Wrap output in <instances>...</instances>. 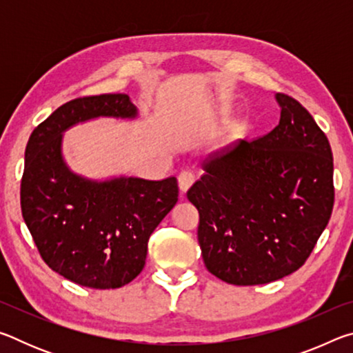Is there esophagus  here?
Instances as JSON below:
<instances>
[{"mask_svg": "<svg viewBox=\"0 0 353 353\" xmlns=\"http://www.w3.org/2000/svg\"><path fill=\"white\" fill-rule=\"evenodd\" d=\"M194 183V174L191 171H182L179 174V188H181L182 194L187 193V190Z\"/></svg>", "mask_w": 353, "mask_h": 353, "instance_id": "1", "label": "esophagus"}]
</instances>
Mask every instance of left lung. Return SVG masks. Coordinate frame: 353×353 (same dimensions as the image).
I'll return each mask as SVG.
<instances>
[{"label": "left lung", "mask_w": 353, "mask_h": 353, "mask_svg": "<svg viewBox=\"0 0 353 353\" xmlns=\"http://www.w3.org/2000/svg\"><path fill=\"white\" fill-rule=\"evenodd\" d=\"M276 101L279 126L208 155L187 193L199 212L207 270L230 285L270 283L297 271L332 216L330 143L296 99L277 93Z\"/></svg>", "instance_id": "obj_1"}]
</instances>
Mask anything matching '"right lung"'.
I'll use <instances>...</instances> for the list:
<instances>
[{
	"mask_svg": "<svg viewBox=\"0 0 353 353\" xmlns=\"http://www.w3.org/2000/svg\"><path fill=\"white\" fill-rule=\"evenodd\" d=\"M128 94L77 98L59 107L29 137L21 213L41 259L81 286L119 288L145 268L148 241L176 205L174 176L88 179L63 157V134L97 118L135 119Z\"/></svg>",
	"mask_w": 353,
	"mask_h": 353,
	"instance_id": "1",
	"label": "right lung"
}]
</instances>
